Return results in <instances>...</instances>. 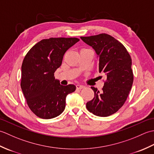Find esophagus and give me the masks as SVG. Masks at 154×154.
Here are the masks:
<instances>
[{
	"mask_svg": "<svg viewBox=\"0 0 154 154\" xmlns=\"http://www.w3.org/2000/svg\"><path fill=\"white\" fill-rule=\"evenodd\" d=\"M76 88L77 89H83V88H84V86L81 85H80V84H77Z\"/></svg>",
	"mask_w": 154,
	"mask_h": 154,
	"instance_id": "obj_1",
	"label": "esophagus"
}]
</instances>
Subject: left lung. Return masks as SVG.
Returning <instances> with one entry per match:
<instances>
[{"mask_svg": "<svg viewBox=\"0 0 154 154\" xmlns=\"http://www.w3.org/2000/svg\"><path fill=\"white\" fill-rule=\"evenodd\" d=\"M81 39L95 51L99 60L98 70L106 77L101 92L91 87L94 97L87 103V109L98 116L112 115L122 106L132 89L134 76L131 57L125 47L109 34Z\"/></svg>", "mask_w": 154, "mask_h": 154, "instance_id": "left-lung-1", "label": "left lung"}]
</instances>
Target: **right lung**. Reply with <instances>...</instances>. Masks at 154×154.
<instances>
[{
	"instance_id": "right-lung-1",
	"label": "right lung",
	"mask_w": 154,
	"mask_h": 154,
	"mask_svg": "<svg viewBox=\"0 0 154 154\" xmlns=\"http://www.w3.org/2000/svg\"><path fill=\"white\" fill-rule=\"evenodd\" d=\"M79 41L77 38L44 39L34 45L23 60L21 89L29 108L41 119L60 115L67 95L76 89L73 84L61 85L54 73L66 51Z\"/></svg>"
}]
</instances>
